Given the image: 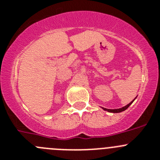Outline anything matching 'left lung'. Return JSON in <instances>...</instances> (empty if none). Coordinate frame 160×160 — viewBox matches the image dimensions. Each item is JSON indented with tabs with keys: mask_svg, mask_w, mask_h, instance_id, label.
I'll list each match as a JSON object with an SVG mask.
<instances>
[{
	"mask_svg": "<svg viewBox=\"0 0 160 160\" xmlns=\"http://www.w3.org/2000/svg\"><path fill=\"white\" fill-rule=\"evenodd\" d=\"M135 99H134V100H135ZM134 100H133L132 102H130L129 104H128V105H127V106H125V107H122V108H119V109H114V110H111V109L103 108V107H102V109H103V110H104V111H108V112H111V113H119V112H122V111H125V110H127V109H128V107H130V105H131V103H132L133 102H134Z\"/></svg>",
	"mask_w": 160,
	"mask_h": 160,
	"instance_id": "left-lung-1",
	"label": "left lung"
}]
</instances>
